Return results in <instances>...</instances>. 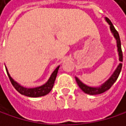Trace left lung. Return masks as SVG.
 Returning a JSON list of instances; mask_svg holds the SVG:
<instances>
[{"label":"left lung","mask_w":126,"mask_h":126,"mask_svg":"<svg viewBox=\"0 0 126 126\" xmlns=\"http://www.w3.org/2000/svg\"><path fill=\"white\" fill-rule=\"evenodd\" d=\"M105 20L110 25V31H111V33L113 34V37H115V39L116 40V47H117V51H118V55H119V60L120 62H123V52H122V49H121V41H120V38H119V35L117 31L115 29L114 26L113 25L112 22H110V20L109 19V18L105 17ZM122 66H123V64L119 63V65L117 66V67L116 68V70L114 71V72L113 73V74L110 76V77L107 81H105L101 86H100L98 87L89 86L84 84L83 83H82V82L77 77H75V79H76V81H77L79 87L85 93L89 94V95H98V94H101V93L106 92L107 90H108L113 86V84L116 81L119 74H120Z\"/></svg>","instance_id":"obj_1"}]
</instances>
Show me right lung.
<instances>
[{"mask_svg": "<svg viewBox=\"0 0 126 126\" xmlns=\"http://www.w3.org/2000/svg\"><path fill=\"white\" fill-rule=\"evenodd\" d=\"M60 66H58L55 69V71L52 72V74H51L50 77L49 78L48 81L45 84H43L40 86L38 87H35V88H26L22 86H21L19 83H18L17 82H16L10 75L7 68L6 67V70H7V73L8 74V77L10 78V80L11 82L12 85L13 86V87L19 92L20 94L28 97H31V98H37V97H41V96H44L52 90L55 80L56 78V76H57L58 74V71Z\"/></svg>", "mask_w": 126, "mask_h": 126, "instance_id": "1", "label": "right lung"}]
</instances>
